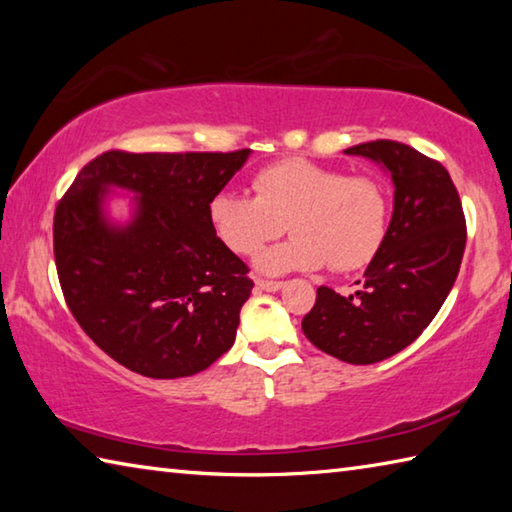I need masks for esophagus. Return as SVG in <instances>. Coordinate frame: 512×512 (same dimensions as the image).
<instances>
[{"label": "esophagus", "mask_w": 512, "mask_h": 512, "mask_svg": "<svg viewBox=\"0 0 512 512\" xmlns=\"http://www.w3.org/2000/svg\"><path fill=\"white\" fill-rule=\"evenodd\" d=\"M255 284H257V289H262V291H280V289L284 287V282H275V280H262V277H257Z\"/></svg>", "instance_id": "34e87169"}]
</instances>
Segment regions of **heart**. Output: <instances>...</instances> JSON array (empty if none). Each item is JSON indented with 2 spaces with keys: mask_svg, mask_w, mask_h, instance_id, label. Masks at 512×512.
I'll return each instance as SVG.
<instances>
[{
  "mask_svg": "<svg viewBox=\"0 0 512 512\" xmlns=\"http://www.w3.org/2000/svg\"><path fill=\"white\" fill-rule=\"evenodd\" d=\"M255 196L219 192L207 205L214 237L235 255H255L280 237H293L257 257L264 273L357 271L379 253L388 228V198L379 180L348 176L305 158L266 164L250 180Z\"/></svg>",
  "mask_w": 512,
  "mask_h": 512,
  "instance_id": "heart-1",
  "label": "heart"
}]
</instances>
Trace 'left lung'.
<instances>
[{
    "label": "left lung",
    "mask_w": 512,
    "mask_h": 512,
    "mask_svg": "<svg viewBox=\"0 0 512 512\" xmlns=\"http://www.w3.org/2000/svg\"><path fill=\"white\" fill-rule=\"evenodd\" d=\"M345 153L377 162L391 176L393 216L363 289L345 298L318 287L302 332L318 350L368 366L411 345L443 307L461 268L465 216L447 169L411 146L377 140Z\"/></svg>",
    "instance_id": "1"
}]
</instances>
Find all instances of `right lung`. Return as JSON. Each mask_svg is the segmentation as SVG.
<instances>
[{
    "label": "right lung",
    "instance_id": "right-lung-1",
    "mask_svg": "<svg viewBox=\"0 0 512 512\" xmlns=\"http://www.w3.org/2000/svg\"><path fill=\"white\" fill-rule=\"evenodd\" d=\"M248 155L108 151L60 198V289L83 332L124 368L153 379L189 377L235 343L253 280L214 237L207 205ZM110 188L136 194L126 224L107 216Z\"/></svg>",
    "mask_w": 512,
    "mask_h": 512
}]
</instances>
